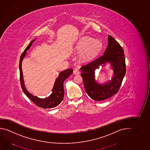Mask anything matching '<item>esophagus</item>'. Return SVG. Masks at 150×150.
Returning <instances> with one entry per match:
<instances>
[{
  "label": "esophagus",
  "mask_w": 150,
  "mask_h": 150,
  "mask_svg": "<svg viewBox=\"0 0 150 150\" xmlns=\"http://www.w3.org/2000/svg\"><path fill=\"white\" fill-rule=\"evenodd\" d=\"M73 73H74V74L75 75H78V74H79L80 71H79V70L78 69H74Z\"/></svg>",
  "instance_id": "esophagus-1"
}]
</instances>
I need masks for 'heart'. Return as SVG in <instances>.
Returning <instances> with one entry per match:
<instances>
[{"label":"heart","mask_w":150,"mask_h":150,"mask_svg":"<svg viewBox=\"0 0 150 150\" xmlns=\"http://www.w3.org/2000/svg\"><path fill=\"white\" fill-rule=\"evenodd\" d=\"M76 48L78 50H83L81 52L83 59L88 60L99 53L102 48V44L99 40L85 36L78 42Z\"/></svg>","instance_id":"heart-1"}]
</instances>
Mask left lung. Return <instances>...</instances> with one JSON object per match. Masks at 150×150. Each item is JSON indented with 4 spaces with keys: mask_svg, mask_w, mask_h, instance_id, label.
<instances>
[{
    "mask_svg": "<svg viewBox=\"0 0 150 150\" xmlns=\"http://www.w3.org/2000/svg\"><path fill=\"white\" fill-rule=\"evenodd\" d=\"M110 63L113 69L111 80L105 83H99L95 79V70L100 66H105ZM86 92L92 100L100 101L115 95L120 89L126 73V64L124 50L120 44L110 35L108 44L103 54L81 67Z\"/></svg>",
    "mask_w": 150,
    "mask_h": 150,
    "instance_id": "8db88e82",
    "label": "left lung"
}]
</instances>
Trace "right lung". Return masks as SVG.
<instances>
[{
  "label": "right lung",
  "mask_w": 150,
  "mask_h": 150,
  "mask_svg": "<svg viewBox=\"0 0 150 150\" xmlns=\"http://www.w3.org/2000/svg\"><path fill=\"white\" fill-rule=\"evenodd\" d=\"M36 39H33L30 44L28 45L25 49L21 54L19 63V69H20V83L21 87L23 92L26 96L31 100L36 105L43 108H55L60 104L62 101L64 95V90L63 88V83L66 79L69 77L73 73V69H69L62 71L59 74L58 77L55 79V82L52 89V93L50 95L45 98H40L37 96H34L28 91L26 89L24 79H23V72L22 69V62L23 59L25 57L27 53V51L29 50L32 46L33 42Z\"/></svg>",
  "instance_id": "add662e5"
}]
</instances>
